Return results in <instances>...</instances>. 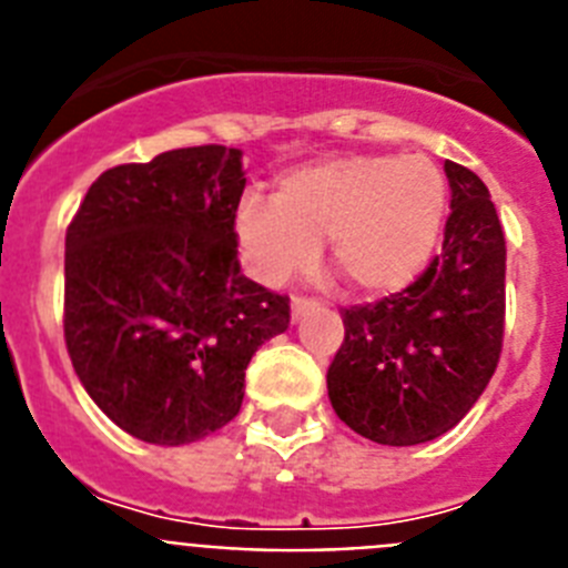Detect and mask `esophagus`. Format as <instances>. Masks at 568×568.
I'll return each mask as SVG.
<instances>
[{"mask_svg":"<svg viewBox=\"0 0 568 568\" xmlns=\"http://www.w3.org/2000/svg\"><path fill=\"white\" fill-rule=\"evenodd\" d=\"M315 307H318V304H315V301L301 298V295H295L293 304H290V310H293V321H301V318H304V315H307V313H313Z\"/></svg>","mask_w":568,"mask_h":568,"instance_id":"esophagus-1","label":"esophagus"}]
</instances>
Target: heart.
<instances>
[{"mask_svg": "<svg viewBox=\"0 0 568 568\" xmlns=\"http://www.w3.org/2000/svg\"><path fill=\"white\" fill-rule=\"evenodd\" d=\"M446 202V175L429 155L346 153L290 170L275 195H241L233 230L264 284L313 267L321 241H329V261L346 284L384 295L429 264Z\"/></svg>", "mask_w": 568, "mask_h": 568, "instance_id": "heart-1", "label": "heart"}]
</instances>
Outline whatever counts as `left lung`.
<instances>
[{
    "instance_id": "1",
    "label": "left lung",
    "mask_w": 568,
    "mask_h": 568,
    "mask_svg": "<svg viewBox=\"0 0 568 568\" xmlns=\"http://www.w3.org/2000/svg\"><path fill=\"white\" fill-rule=\"evenodd\" d=\"M453 213L444 247L400 293L341 313L344 344L327 369L333 409L384 446L449 433L495 375L504 346L506 239L489 190L446 162Z\"/></svg>"
}]
</instances>
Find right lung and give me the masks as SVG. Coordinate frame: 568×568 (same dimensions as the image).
I'll return each instance as SVG.
<instances>
[{
    "instance_id": "right-lung-1",
    "label": "right lung",
    "mask_w": 568,
    "mask_h": 568,
    "mask_svg": "<svg viewBox=\"0 0 568 568\" xmlns=\"http://www.w3.org/2000/svg\"><path fill=\"white\" fill-rule=\"evenodd\" d=\"M241 150H168L90 184L64 235V344L124 433L182 446L239 415L244 369L290 298L241 275Z\"/></svg>"
}]
</instances>
